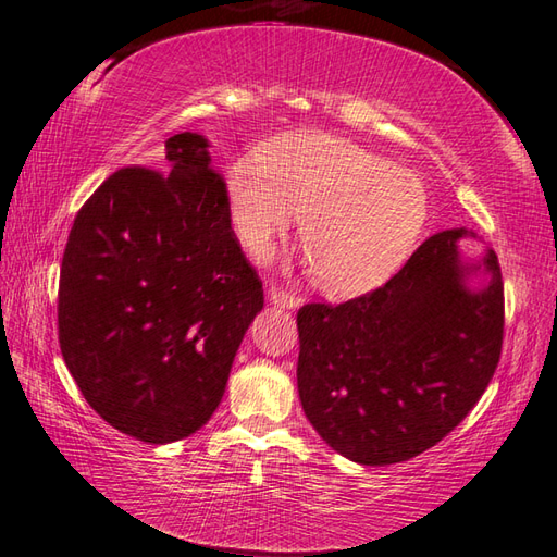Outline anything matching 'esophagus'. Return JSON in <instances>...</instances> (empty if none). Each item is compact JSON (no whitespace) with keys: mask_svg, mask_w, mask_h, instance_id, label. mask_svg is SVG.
Returning a JSON list of instances; mask_svg holds the SVG:
<instances>
[{"mask_svg":"<svg viewBox=\"0 0 557 557\" xmlns=\"http://www.w3.org/2000/svg\"><path fill=\"white\" fill-rule=\"evenodd\" d=\"M268 299L275 306H282V309H299L301 306V297H297V294H292L287 289H280V287H272L268 292Z\"/></svg>","mask_w":557,"mask_h":557,"instance_id":"obj_1","label":"esophagus"}]
</instances>
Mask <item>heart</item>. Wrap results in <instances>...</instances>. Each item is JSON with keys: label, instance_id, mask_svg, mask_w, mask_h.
Returning a JSON list of instances; mask_svg holds the SVG:
<instances>
[{"label": "heart", "instance_id": "obj_1", "mask_svg": "<svg viewBox=\"0 0 557 557\" xmlns=\"http://www.w3.org/2000/svg\"><path fill=\"white\" fill-rule=\"evenodd\" d=\"M230 220L239 242L263 256L301 222L313 285L327 297L369 292L405 263L429 218L417 174L354 140L301 132L277 138L263 158L227 172Z\"/></svg>", "mask_w": 557, "mask_h": 557}]
</instances>
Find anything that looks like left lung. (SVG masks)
I'll return each instance as SVG.
<instances>
[{
    "label": "left lung",
    "mask_w": 557,
    "mask_h": 557,
    "mask_svg": "<svg viewBox=\"0 0 557 557\" xmlns=\"http://www.w3.org/2000/svg\"><path fill=\"white\" fill-rule=\"evenodd\" d=\"M465 227L429 236L395 277L345 304L297 313V385L323 441L366 467L441 443L474 409L503 349V275L486 248L465 263ZM484 275V285L468 280Z\"/></svg>",
    "instance_id": "left-lung-1"
}]
</instances>
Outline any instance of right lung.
I'll return each instance as SVG.
<instances>
[{
  "label": "right lung",
  "instance_id": "add662e5",
  "mask_svg": "<svg viewBox=\"0 0 557 557\" xmlns=\"http://www.w3.org/2000/svg\"><path fill=\"white\" fill-rule=\"evenodd\" d=\"M260 309L263 285L200 134L168 138L158 172H114L78 210L59 275V347L112 429L164 445L206 425Z\"/></svg>",
  "mask_w": 557,
  "mask_h": 557
}]
</instances>
